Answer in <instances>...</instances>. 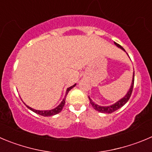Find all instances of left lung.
<instances>
[{
    "label": "left lung",
    "mask_w": 152,
    "mask_h": 152,
    "mask_svg": "<svg viewBox=\"0 0 152 152\" xmlns=\"http://www.w3.org/2000/svg\"><path fill=\"white\" fill-rule=\"evenodd\" d=\"M114 44H115L118 48H121L122 50H123L125 52H126L125 51V49H124L122 46L119 45L118 44H117L116 42H114ZM127 54H128V53H127ZM134 73H133V78H132V82H131V87H130L129 90L128 91V92L126 93V95H125V96L122 98V99H121L120 100H118V102H116L115 103H114L113 104L109 105V106H99V105H98L97 104H95L94 102H92V100L90 99V98H89V101H90V104H92V106L93 107L94 109H95V110L99 111V112L103 113H112L115 112V110H117L118 109H119V108L122 107V106H124V105H125V104L128 102V101L129 100L130 97H131V93H132L133 87H134Z\"/></svg>",
    "instance_id": "obj_1"
}]
</instances>
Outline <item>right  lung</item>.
Wrapping results in <instances>:
<instances>
[{
	"label": "right lung",
	"mask_w": 152,
	"mask_h": 152,
	"mask_svg": "<svg viewBox=\"0 0 152 152\" xmlns=\"http://www.w3.org/2000/svg\"><path fill=\"white\" fill-rule=\"evenodd\" d=\"M75 86H76V83H75V84H74L73 86H70V87H69L67 89H66V95H65L64 99H63V101H62V102H61V103H60V104H59L58 106L57 107L53 108V109L49 110H38L33 109V108H31V107H30L27 106V105H26V106H27V108H29V109H30V110L33 111V112L39 114V115H43V116H51V115H56V114H57V113H60V112H61V110H63V107H64L65 103H66V95H67L68 92H69V91H70L71 89H72V88L75 87Z\"/></svg>",
	"instance_id": "1"
}]
</instances>
